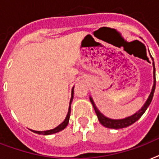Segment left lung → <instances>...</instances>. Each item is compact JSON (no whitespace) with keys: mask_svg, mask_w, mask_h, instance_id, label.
Returning a JSON list of instances; mask_svg holds the SVG:
<instances>
[{"mask_svg":"<svg viewBox=\"0 0 159 159\" xmlns=\"http://www.w3.org/2000/svg\"><path fill=\"white\" fill-rule=\"evenodd\" d=\"M152 61H153V59H152ZM152 66H153V78H154V82H153V86H152V92H151V93H150V95L149 97H148V98L147 102H145V104L143 106V107L139 110V112H136L135 114H133V116L126 117V118H124V119H118V120L110 119V118L105 117L104 115H102L101 112H99L98 109L97 108V107H96L95 103H94V102H93V100L92 99V98H90L91 102H92V104H93V108H94V110H95V112H96V114H97V116H98V118L99 122L101 123L102 125H103L104 127H106V128H114V129H119V128H127V127H128V126L132 125L133 123H135L136 121H138V120L142 117V115L143 114L144 112H145V111L147 110V108L148 107L150 103H151V102H152V97H153V93H154V91H155V87H156L154 62H152Z\"/></svg>","mask_w":159,"mask_h":159,"instance_id":"left-lung-1","label":"left lung"}]
</instances>
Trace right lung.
Listing matches in <instances>:
<instances>
[{
  "label": "right lung",
  "instance_id": "right-lung-1",
  "mask_svg": "<svg viewBox=\"0 0 159 159\" xmlns=\"http://www.w3.org/2000/svg\"><path fill=\"white\" fill-rule=\"evenodd\" d=\"M73 93H74V88H72V91H71V100H70V106H69V109H68V113L66 115V117L65 118L62 123H61L60 125L57 126V128H55L54 129H52V130H47V131H43V132H40V131H34L31 130L33 133H36L37 134H42V135H50V134H53V133H58V132H60V131L63 130L64 128H66L67 124L69 123V117H70V114H71V102L72 101V99H73Z\"/></svg>",
  "mask_w": 159,
  "mask_h": 159
}]
</instances>
